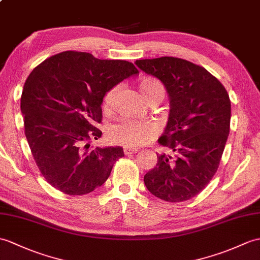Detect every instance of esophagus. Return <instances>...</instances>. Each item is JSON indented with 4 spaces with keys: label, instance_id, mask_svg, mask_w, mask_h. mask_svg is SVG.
I'll use <instances>...</instances> for the list:
<instances>
[{
    "label": "esophagus",
    "instance_id": "34e87169",
    "mask_svg": "<svg viewBox=\"0 0 260 260\" xmlns=\"http://www.w3.org/2000/svg\"><path fill=\"white\" fill-rule=\"evenodd\" d=\"M137 152H138V149H136V148H132V147H124V154H125V155L136 154Z\"/></svg>",
    "mask_w": 260,
    "mask_h": 260
}]
</instances>
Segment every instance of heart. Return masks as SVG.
I'll list each match as a JSON object with an SVG mask.
<instances>
[{
  "label": "heart",
  "instance_id": "b5f03b06",
  "mask_svg": "<svg viewBox=\"0 0 260 260\" xmlns=\"http://www.w3.org/2000/svg\"><path fill=\"white\" fill-rule=\"evenodd\" d=\"M140 90L145 101L150 98L160 100L165 96V87L154 78H144L140 83ZM117 86L112 87L104 96V107L111 108L117 93ZM158 135V128L150 122H140L133 119H120L119 122L111 125L107 129V136L114 144L129 147H141L152 142Z\"/></svg>",
  "mask_w": 260,
  "mask_h": 260
}]
</instances>
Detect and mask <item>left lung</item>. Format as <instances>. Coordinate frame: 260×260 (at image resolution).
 <instances>
[{
  "mask_svg": "<svg viewBox=\"0 0 260 260\" xmlns=\"http://www.w3.org/2000/svg\"><path fill=\"white\" fill-rule=\"evenodd\" d=\"M135 64L162 82L171 101L166 128L158 138L171 154L157 155L144 183L162 201H188L218 170L231 127L229 95L206 69L183 58L162 56Z\"/></svg>",
  "mask_w": 260,
  "mask_h": 260,
  "instance_id": "left-lung-1",
  "label": "left lung"
}]
</instances>
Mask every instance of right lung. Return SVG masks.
I'll return each mask as SVG.
<instances>
[{
  "label": "right lung",
  "mask_w": 260,
  "mask_h": 260,
  "mask_svg": "<svg viewBox=\"0 0 260 260\" xmlns=\"http://www.w3.org/2000/svg\"><path fill=\"white\" fill-rule=\"evenodd\" d=\"M140 72L120 59H99L65 51L39 64L21 96L24 132L46 182L66 195H85L102 186L122 147H90L102 132L104 95Z\"/></svg>",
  "instance_id": "1"
}]
</instances>
